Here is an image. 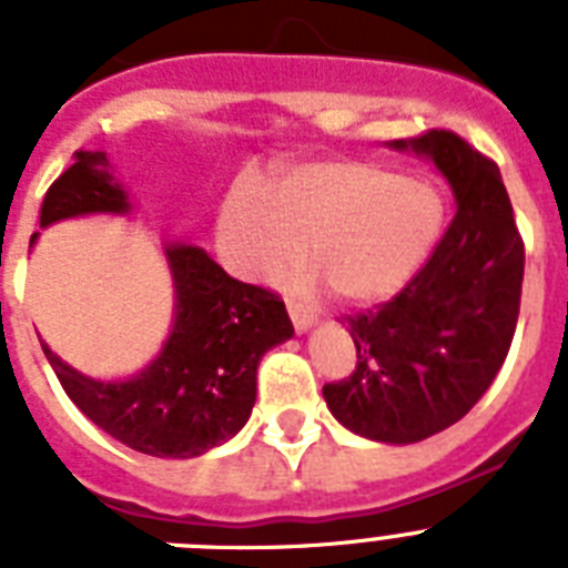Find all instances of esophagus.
<instances>
[{
    "label": "esophagus",
    "mask_w": 568,
    "mask_h": 568,
    "mask_svg": "<svg viewBox=\"0 0 568 568\" xmlns=\"http://www.w3.org/2000/svg\"><path fill=\"white\" fill-rule=\"evenodd\" d=\"M287 310H290V318H293V327L298 329V333H307V329L315 324V315L310 313L307 307H301V304H293V301H290Z\"/></svg>",
    "instance_id": "1"
}]
</instances>
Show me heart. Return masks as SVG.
<instances>
[{"instance_id": "heart-1", "label": "heart", "mask_w": 568, "mask_h": 568, "mask_svg": "<svg viewBox=\"0 0 568 568\" xmlns=\"http://www.w3.org/2000/svg\"><path fill=\"white\" fill-rule=\"evenodd\" d=\"M444 224L429 182L366 159L293 168L273 193L235 184L219 210L215 247L241 281H273L307 258L344 304H378L413 281ZM307 284V281H304Z\"/></svg>"}]
</instances>
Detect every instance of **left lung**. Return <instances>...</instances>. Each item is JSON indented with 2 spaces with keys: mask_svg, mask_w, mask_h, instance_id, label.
<instances>
[{
  "mask_svg": "<svg viewBox=\"0 0 568 568\" xmlns=\"http://www.w3.org/2000/svg\"><path fill=\"white\" fill-rule=\"evenodd\" d=\"M389 148L444 175L455 219L393 301L346 318L358 366L324 386V400L349 433L406 446L458 424L504 366L518 324L524 241L498 164L464 139L429 130Z\"/></svg>",
  "mask_w": 568,
  "mask_h": 568,
  "instance_id": "obj_1",
  "label": "left lung"
}]
</instances>
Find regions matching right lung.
<instances>
[{"label":"right lung","instance_id":"right-lung-1","mask_svg":"<svg viewBox=\"0 0 568 568\" xmlns=\"http://www.w3.org/2000/svg\"><path fill=\"white\" fill-rule=\"evenodd\" d=\"M133 199L104 150H79L42 204L39 227L84 215H130ZM39 233L30 239V250ZM173 321L162 349L133 375L93 378L42 338L70 400L99 429L153 458H199L241 433L255 404L261 358L295 335L284 301L230 278L199 244L164 239Z\"/></svg>","mask_w":568,"mask_h":568}]
</instances>
